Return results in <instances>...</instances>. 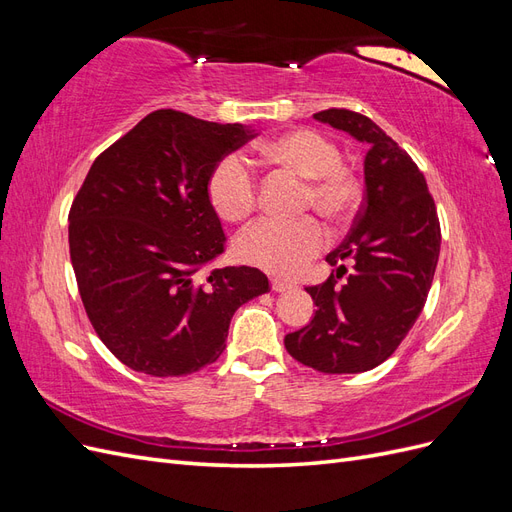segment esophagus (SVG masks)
I'll return each instance as SVG.
<instances>
[{
    "instance_id": "34e87169",
    "label": "esophagus",
    "mask_w": 512,
    "mask_h": 512,
    "mask_svg": "<svg viewBox=\"0 0 512 512\" xmlns=\"http://www.w3.org/2000/svg\"><path fill=\"white\" fill-rule=\"evenodd\" d=\"M271 288H273L275 292H286V290H292L294 284L284 282V280H277V277H273V280H271Z\"/></svg>"
}]
</instances>
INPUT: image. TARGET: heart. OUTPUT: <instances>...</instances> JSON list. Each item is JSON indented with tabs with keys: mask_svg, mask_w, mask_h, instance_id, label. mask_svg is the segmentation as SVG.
I'll use <instances>...</instances> for the list:
<instances>
[{
	"mask_svg": "<svg viewBox=\"0 0 512 512\" xmlns=\"http://www.w3.org/2000/svg\"><path fill=\"white\" fill-rule=\"evenodd\" d=\"M267 160L307 179V198L329 218H344L356 203V183L342 166V151L324 134L299 128L258 149ZM209 203L220 218L243 222L256 207V181L239 156L213 168L207 183ZM327 245V230L316 218L260 220L237 239V256L247 265L273 275L294 277L307 269Z\"/></svg>",
	"mask_w": 512,
	"mask_h": 512,
	"instance_id": "heart-1",
	"label": "heart"
}]
</instances>
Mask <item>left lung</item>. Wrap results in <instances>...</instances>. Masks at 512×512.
Returning <instances> with one entry per match:
<instances>
[{"label": "left lung", "instance_id": "1", "mask_svg": "<svg viewBox=\"0 0 512 512\" xmlns=\"http://www.w3.org/2000/svg\"><path fill=\"white\" fill-rule=\"evenodd\" d=\"M316 121L369 147L365 203L344 243L327 256L333 277L305 288L318 307L303 329L284 337L299 363L322 374H361L384 363L423 312L440 256V222L427 181L404 149L365 115L329 108Z\"/></svg>", "mask_w": 512, "mask_h": 512}]
</instances>
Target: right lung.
<instances>
[{"mask_svg": "<svg viewBox=\"0 0 512 512\" xmlns=\"http://www.w3.org/2000/svg\"><path fill=\"white\" fill-rule=\"evenodd\" d=\"M254 130L162 108L91 164L70 209V260L85 312L117 359L147 376L218 361L237 307L269 290L254 267H200L224 252L213 168Z\"/></svg>", "mask_w": 512, "mask_h": 512, "instance_id": "add662e5", "label": "right lung"}]
</instances>
